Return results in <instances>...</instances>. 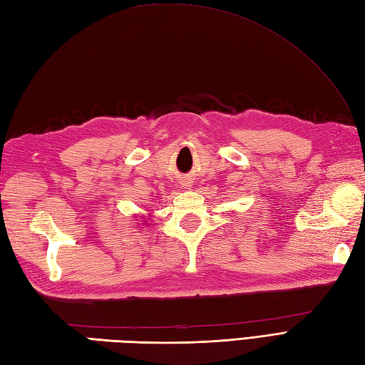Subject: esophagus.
Segmentation results:
<instances>
[{
	"label": "esophagus",
	"mask_w": 365,
	"mask_h": 365,
	"mask_svg": "<svg viewBox=\"0 0 365 365\" xmlns=\"http://www.w3.org/2000/svg\"><path fill=\"white\" fill-rule=\"evenodd\" d=\"M185 187H187V188H188V187H190V185H185Z\"/></svg>",
	"instance_id": "34e87169"
}]
</instances>
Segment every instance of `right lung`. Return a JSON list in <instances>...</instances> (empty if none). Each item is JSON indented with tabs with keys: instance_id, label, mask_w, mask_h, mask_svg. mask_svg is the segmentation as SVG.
<instances>
[{
	"instance_id": "1",
	"label": "right lung",
	"mask_w": 365,
	"mask_h": 365,
	"mask_svg": "<svg viewBox=\"0 0 365 365\" xmlns=\"http://www.w3.org/2000/svg\"><path fill=\"white\" fill-rule=\"evenodd\" d=\"M144 222H145V221H144Z\"/></svg>"
}]
</instances>
